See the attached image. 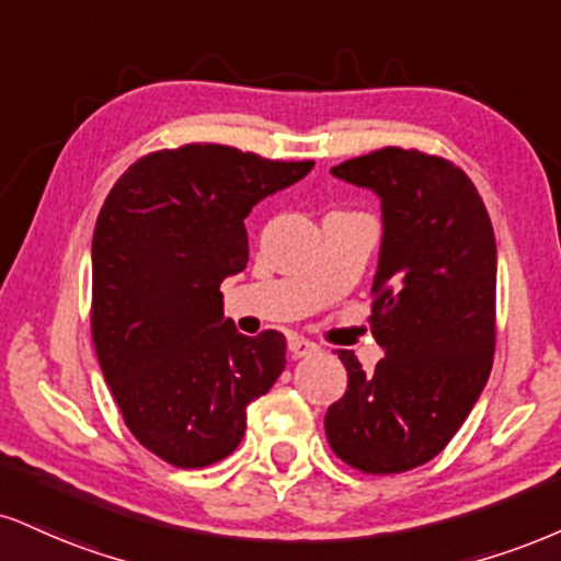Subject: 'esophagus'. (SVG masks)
<instances>
[{"label": "esophagus", "instance_id": "obj_1", "mask_svg": "<svg viewBox=\"0 0 561 561\" xmlns=\"http://www.w3.org/2000/svg\"><path fill=\"white\" fill-rule=\"evenodd\" d=\"M319 350L321 347L316 345V342L306 340V336H300V334L289 336V353H293V357H310V355L319 353Z\"/></svg>", "mask_w": 561, "mask_h": 561}]
</instances>
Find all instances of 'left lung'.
Wrapping results in <instances>:
<instances>
[{
	"label": "left lung",
	"mask_w": 561,
	"mask_h": 561,
	"mask_svg": "<svg viewBox=\"0 0 561 561\" xmlns=\"http://www.w3.org/2000/svg\"><path fill=\"white\" fill-rule=\"evenodd\" d=\"M381 198L370 332L374 370L340 350L347 391L327 410L329 447L370 476L413 470L460 431L496 347V240L476 185L449 159L387 146L332 167Z\"/></svg>",
	"instance_id": "left-lung-1"
}]
</instances>
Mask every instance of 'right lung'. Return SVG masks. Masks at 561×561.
<instances>
[{
    "label": "right lung",
    "instance_id": "right-lung-1",
    "mask_svg": "<svg viewBox=\"0 0 561 561\" xmlns=\"http://www.w3.org/2000/svg\"><path fill=\"white\" fill-rule=\"evenodd\" d=\"M310 167L187 144L140 157L101 206L93 347L125 426L174 468L232 455L248 404L285 370V334H240L219 285L245 268L251 208Z\"/></svg>",
    "mask_w": 561,
    "mask_h": 561
}]
</instances>
